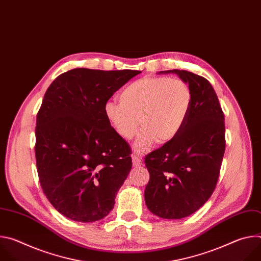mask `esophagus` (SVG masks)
<instances>
[{"mask_svg": "<svg viewBox=\"0 0 261 261\" xmlns=\"http://www.w3.org/2000/svg\"><path fill=\"white\" fill-rule=\"evenodd\" d=\"M132 164H133L134 167L141 166L142 165V160L138 156L134 155V156H132Z\"/></svg>", "mask_w": 261, "mask_h": 261, "instance_id": "1", "label": "esophagus"}]
</instances>
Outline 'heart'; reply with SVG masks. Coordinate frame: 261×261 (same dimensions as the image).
I'll return each instance as SVG.
<instances>
[{
    "label": "heart",
    "instance_id": "heart-1",
    "mask_svg": "<svg viewBox=\"0 0 261 261\" xmlns=\"http://www.w3.org/2000/svg\"><path fill=\"white\" fill-rule=\"evenodd\" d=\"M191 101L190 88L181 80L143 77L119 94L120 103L107 101L103 111L109 126L122 139H132L140 125L142 131L134 150L144 153L156 140L165 143L178 134Z\"/></svg>",
    "mask_w": 261,
    "mask_h": 261
}]
</instances>
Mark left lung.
Returning <instances> with one entry per match:
<instances>
[{
    "mask_svg": "<svg viewBox=\"0 0 261 261\" xmlns=\"http://www.w3.org/2000/svg\"><path fill=\"white\" fill-rule=\"evenodd\" d=\"M167 73L188 84L192 101L178 134L144 159L150 173L144 200L154 215L177 220L195 213L213 194L225 152V124L208 81L186 70L159 72Z\"/></svg>",
    "mask_w": 261,
    "mask_h": 261,
    "instance_id": "8db88e82",
    "label": "left lung"
}]
</instances>
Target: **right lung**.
<instances>
[{"label":"right lung","mask_w":261,"mask_h":261,"mask_svg":"<svg viewBox=\"0 0 261 261\" xmlns=\"http://www.w3.org/2000/svg\"><path fill=\"white\" fill-rule=\"evenodd\" d=\"M137 70L76 68L58 76L37 115L35 155L40 185L66 218L95 222L114 208L131 167V150L104 116V104Z\"/></svg>","instance_id":"1"}]
</instances>
